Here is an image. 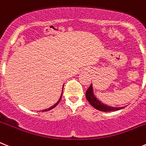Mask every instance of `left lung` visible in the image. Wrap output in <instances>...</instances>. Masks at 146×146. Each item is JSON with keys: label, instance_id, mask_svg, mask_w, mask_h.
Returning <instances> with one entry per match:
<instances>
[{"label": "left lung", "instance_id": "1", "mask_svg": "<svg viewBox=\"0 0 146 146\" xmlns=\"http://www.w3.org/2000/svg\"><path fill=\"white\" fill-rule=\"evenodd\" d=\"M86 98L88 103H90L92 106L95 108L96 109H98V110L101 111H114L120 110V109L124 108V107H112L110 106L103 104L102 102L100 101L99 100L94 96L92 84H91L89 88L87 89L86 92Z\"/></svg>", "mask_w": 146, "mask_h": 146}]
</instances>
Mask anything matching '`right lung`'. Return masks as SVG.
<instances>
[{
	"instance_id": "right-lung-1",
	"label": "right lung",
	"mask_w": 146,
	"mask_h": 146,
	"mask_svg": "<svg viewBox=\"0 0 146 146\" xmlns=\"http://www.w3.org/2000/svg\"><path fill=\"white\" fill-rule=\"evenodd\" d=\"M62 91H63V90H62ZM62 96H63V92H62V93H61V95H60V99L58 100V101L57 102V103H56L54 106H52V107H50V108H48V109H44V110H42V111H49V110H51V109H54V107H55L56 106H58V103H60V101L61 98H62Z\"/></svg>"
}]
</instances>
